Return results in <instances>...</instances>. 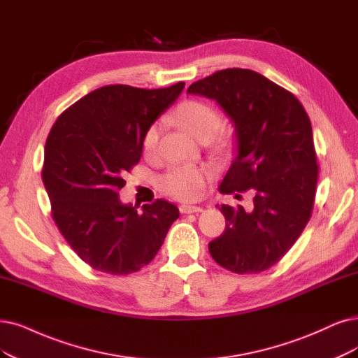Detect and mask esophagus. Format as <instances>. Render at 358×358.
<instances>
[{"instance_id":"1","label":"esophagus","mask_w":358,"mask_h":358,"mask_svg":"<svg viewBox=\"0 0 358 358\" xmlns=\"http://www.w3.org/2000/svg\"><path fill=\"white\" fill-rule=\"evenodd\" d=\"M202 208L201 206H194V205H180V213L181 214H197V213H202Z\"/></svg>"}]
</instances>
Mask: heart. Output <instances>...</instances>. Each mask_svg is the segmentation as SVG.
Listing matches in <instances>:
<instances>
[{"instance_id":"b5f03b06","label":"heart","mask_w":358,"mask_h":358,"mask_svg":"<svg viewBox=\"0 0 358 358\" xmlns=\"http://www.w3.org/2000/svg\"><path fill=\"white\" fill-rule=\"evenodd\" d=\"M176 122L196 138H210L221 125V116L213 106L199 101H182L176 112ZM159 141V127L155 124L145 131L143 138V150L153 155ZM210 172L205 166H174L159 180V186L168 194L182 201L196 199L201 194L205 180Z\"/></svg>"}]
</instances>
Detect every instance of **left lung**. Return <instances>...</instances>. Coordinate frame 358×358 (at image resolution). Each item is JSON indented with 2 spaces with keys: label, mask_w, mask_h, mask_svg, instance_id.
<instances>
[{
  "label": "left lung",
  "mask_w": 358,
  "mask_h": 358,
  "mask_svg": "<svg viewBox=\"0 0 358 358\" xmlns=\"http://www.w3.org/2000/svg\"><path fill=\"white\" fill-rule=\"evenodd\" d=\"M187 94L215 100L234 127L237 153L220 192H255L252 210L217 205L226 230L209 254L233 273H261L294 246L313 213L319 166L310 117L292 92L249 69L218 71Z\"/></svg>",
  "instance_id": "left-lung-1"
}]
</instances>
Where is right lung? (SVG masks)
Segmentation results:
<instances>
[{
    "instance_id": "add662e5",
    "label": "right lung",
    "mask_w": 358,
    "mask_h": 358,
    "mask_svg": "<svg viewBox=\"0 0 358 358\" xmlns=\"http://www.w3.org/2000/svg\"><path fill=\"white\" fill-rule=\"evenodd\" d=\"M184 88L106 85L66 109L45 141L43 181L51 215L76 255L113 275L138 271L156 257L180 210L164 199L122 203L124 174L137 165L143 138Z\"/></svg>"
}]
</instances>
